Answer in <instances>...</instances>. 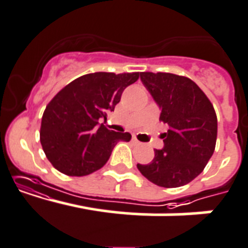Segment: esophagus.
Here are the masks:
<instances>
[{
	"label": "esophagus",
	"instance_id": "1",
	"mask_svg": "<svg viewBox=\"0 0 248 248\" xmlns=\"http://www.w3.org/2000/svg\"><path fill=\"white\" fill-rule=\"evenodd\" d=\"M133 142L135 143V145H141V142L136 138H133Z\"/></svg>",
	"mask_w": 248,
	"mask_h": 248
}]
</instances>
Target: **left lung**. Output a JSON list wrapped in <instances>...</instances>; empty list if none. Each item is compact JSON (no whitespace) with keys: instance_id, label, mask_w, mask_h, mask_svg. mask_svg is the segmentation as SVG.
<instances>
[{"instance_id":"8db88e82","label":"left lung","mask_w":248,"mask_h":248,"mask_svg":"<svg viewBox=\"0 0 248 248\" xmlns=\"http://www.w3.org/2000/svg\"><path fill=\"white\" fill-rule=\"evenodd\" d=\"M141 81L161 108L169 130L164 147L138 169L151 183L179 187L202 173L214 152L218 122L213 105L191 79L170 73L143 72Z\"/></svg>"}]
</instances>
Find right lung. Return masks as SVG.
Returning a JSON list of instances; mask_svg holds the SVG:
<instances>
[{"label": "right lung", "mask_w": 248, "mask_h": 248, "mask_svg": "<svg viewBox=\"0 0 248 248\" xmlns=\"http://www.w3.org/2000/svg\"><path fill=\"white\" fill-rule=\"evenodd\" d=\"M139 77V73H91L73 80L52 98L40 129L52 166L65 175H89L107 163L119 141H130V134L108 130L98 119H107L124 89Z\"/></svg>", "instance_id": "1"}]
</instances>
